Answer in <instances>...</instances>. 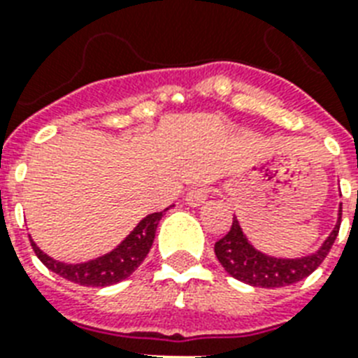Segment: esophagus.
I'll use <instances>...</instances> for the list:
<instances>
[{
  "mask_svg": "<svg viewBox=\"0 0 358 358\" xmlns=\"http://www.w3.org/2000/svg\"><path fill=\"white\" fill-rule=\"evenodd\" d=\"M208 193H210V187H206V185H196V187L189 189V193L185 195V202L193 208L202 206L206 202Z\"/></svg>",
  "mask_w": 358,
  "mask_h": 358,
  "instance_id": "34e87169",
  "label": "esophagus"
}]
</instances>
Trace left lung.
Listing matches in <instances>:
<instances>
[{
    "instance_id": "left-lung-1",
    "label": "left lung",
    "mask_w": 358,
    "mask_h": 358,
    "mask_svg": "<svg viewBox=\"0 0 358 358\" xmlns=\"http://www.w3.org/2000/svg\"><path fill=\"white\" fill-rule=\"evenodd\" d=\"M340 221H342V204L338 208V221L320 249L301 258H277L256 249L243 234L238 219L234 217L229 234L219 239L213 250L230 277L256 288H282L299 282L316 271L338 236Z\"/></svg>"
}]
</instances>
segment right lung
Returning a JSON list of instances; mask_svg holds the SVG:
<instances>
[{"label": "right lung", "mask_w": 358, "mask_h": 358, "mask_svg": "<svg viewBox=\"0 0 358 358\" xmlns=\"http://www.w3.org/2000/svg\"><path fill=\"white\" fill-rule=\"evenodd\" d=\"M167 210L169 208H165L163 212L150 213L145 219H141L137 227L111 252L98 256L94 260L81 262V264H64V262L55 260L52 256H48L46 252H42L33 239H29V241L35 255L38 256V260L50 271L57 273L59 277L66 278L70 282L81 284V286L103 288V286H111V284H117L124 278H128L143 264L152 243H154V238H156L157 223L162 221L163 213Z\"/></svg>", "instance_id": "obj_1"}]
</instances>
